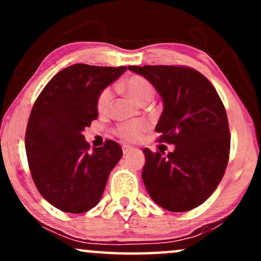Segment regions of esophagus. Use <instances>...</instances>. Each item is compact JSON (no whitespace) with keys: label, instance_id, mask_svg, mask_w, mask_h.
<instances>
[{"label":"esophagus","instance_id":"esophagus-1","mask_svg":"<svg viewBox=\"0 0 261 261\" xmlns=\"http://www.w3.org/2000/svg\"><path fill=\"white\" fill-rule=\"evenodd\" d=\"M130 151H133V147H131V146H128V145L122 146V152H124V154L128 153Z\"/></svg>","mask_w":261,"mask_h":261}]
</instances>
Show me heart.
<instances>
[{"label": "heart", "instance_id": "1", "mask_svg": "<svg viewBox=\"0 0 261 261\" xmlns=\"http://www.w3.org/2000/svg\"><path fill=\"white\" fill-rule=\"evenodd\" d=\"M120 87L139 104H145L151 101L155 95V88L147 79L140 74H133L121 83ZM114 97L112 87H106L99 93L97 98V109L99 113H107L110 109ZM147 128V125L143 121H126L120 122L114 128V134L121 140L135 142L140 140L143 133Z\"/></svg>", "mask_w": 261, "mask_h": 261}]
</instances>
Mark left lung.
Listing matches in <instances>:
<instances>
[{"instance_id": "obj_1", "label": "left lung", "mask_w": 261, "mask_h": 261, "mask_svg": "<svg viewBox=\"0 0 261 261\" xmlns=\"http://www.w3.org/2000/svg\"><path fill=\"white\" fill-rule=\"evenodd\" d=\"M147 79L163 99L155 131L174 151L143 149L142 179L161 207L184 212L200 206L222 180L229 158L230 136L220 95L199 71L187 66H128Z\"/></svg>"}]
</instances>
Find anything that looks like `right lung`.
Wrapping results in <instances>:
<instances>
[{
  "label": "right lung",
  "mask_w": 261,
  "mask_h": 261,
  "mask_svg": "<svg viewBox=\"0 0 261 261\" xmlns=\"http://www.w3.org/2000/svg\"><path fill=\"white\" fill-rule=\"evenodd\" d=\"M126 71L76 64L49 81L33 106L25 131L32 178L56 208L83 214L99 202L108 176L120 161L118 142L89 151L82 133L98 118L99 93Z\"/></svg>",
  "instance_id": "1"
}]
</instances>
